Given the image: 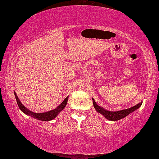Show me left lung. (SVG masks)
Returning <instances> with one entry per match:
<instances>
[{
  "mask_svg": "<svg viewBox=\"0 0 159 159\" xmlns=\"http://www.w3.org/2000/svg\"><path fill=\"white\" fill-rule=\"evenodd\" d=\"M93 105L95 109H96V111L100 113L101 114L104 116V117L107 118L108 120H118L121 119V118L125 117L126 116H128L129 114H130L134 111H135L136 109H138L139 107L142 105V102L137 104V105L134 106L131 108L129 109H123V110H120V111H107V109H104L102 107H99V105L97 104L95 101L94 100V99H93Z\"/></svg>",
  "mask_w": 159,
  "mask_h": 159,
  "instance_id": "1",
  "label": "left lung"
}]
</instances>
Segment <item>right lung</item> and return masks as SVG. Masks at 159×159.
I'll return each mask as SVG.
<instances>
[{
	"mask_svg": "<svg viewBox=\"0 0 159 159\" xmlns=\"http://www.w3.org/2000/svg\"><path fill=\"white\" fill-rule=\"evenodd\" d=\"M15 95L16 100H17V102L18 107H20V109L24 113H25V114H26V115L31 116L34 117V118H36V119L40 120H44V121H48V120L54 119V118L58 115L59 113H60L61 110L66 107L67 101H68V97H66V98L64 99L62 103H61L60 105H59L57 107V108H56L53 110H51V111H49L48 112L39 113V114H37V113L32 112L31 111H29L28 109H26V107L21 103V102L20 101V99H19L18 97L17 96V95H16L15 93Z\"/></svg>",
	"mask_w": 159,
	"mask_h": 159,
	"instance_id": "add662e5",
	"label": "right lung"
}]
</instances>
